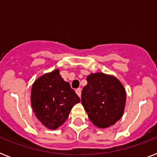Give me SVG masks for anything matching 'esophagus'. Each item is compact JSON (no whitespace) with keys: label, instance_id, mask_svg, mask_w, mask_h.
<instances>
[{"label":"esophagus","instance_id":"34e87169","mask_svg":"<svg viewBox=\"0 0 157 157\" xmlns=\"http://www.w3.org/2000/svg\"><path fill=\"white\" fill-rule=\"evenodd\" d=\"M76 94L79 96V97H81V88L76 89Z\"/></svg>","mask_w":157,"mask_h":157}]
</instances>
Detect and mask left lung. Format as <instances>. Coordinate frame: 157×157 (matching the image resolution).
Here are the masks:
<instances>
[{"mask_svg": "<svg viewBox=\"0 0 157 157\" xmlns=\"http://www.w3.org/2000/svg\"><path fill=\"white\" fill-rule=\"evenodd\" d=\"M82 90L81 103L89 119L98 128H107L123 116L126 92L114 76L103 72L90 74Z\"/></svg>", "mask_w": 157, "mask_h": 157, "instance_id": "left-lung-1", "label": "left lung"}]
</instances>
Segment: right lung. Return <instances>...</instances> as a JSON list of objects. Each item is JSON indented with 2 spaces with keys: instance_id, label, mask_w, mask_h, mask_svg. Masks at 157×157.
Segmentation results:
<instances>
[{
  "instance_id": "add662e5",
  "label": "right lung",
  "mask_w": 157,
  "mask_h": 157,
  "mask_svg": "<svg viewBox=\"0 0 157 157\" xmlns=\"http://www.w3.org/2000/svg\"><path fill=\"white\" fill-rule=\"evenodd\" d=\"M81 102L59 69L38 77L31 91V103L36 117L47 129H56L66 121L74 105Z\"/></svg>"
}]
</instances>
